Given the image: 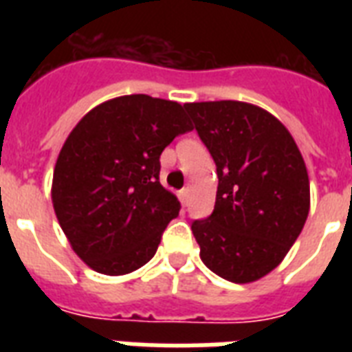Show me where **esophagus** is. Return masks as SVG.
Listing matches in <instances>:
<instances>
[{"label": "esophagus", "mask_w": 352, "mask_h": 352, "mask_svg": "<svg viewBox=\"0 0 352 352\" xmlns=\"http://www.w3.org/2000/svg\"><path fill=\"white\" fill-rule=\"evenodd\" d=\"M179 199H181L182 206H186L188 204V188H182L181 192H179Z\"/></svg>", "instance_id": "obj_1"}]
</instances>
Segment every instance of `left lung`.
Wrapping results in <instances>:
<instances>
[{
    "label": "left lung",
    "instance_id": "left-lung-1",
    "mask_svg": "<svg viewBox=\"0 0 352 352\" xmlns=\"http://www.w3.org/2000/svg\"><path fill=\"white\" fill-rule=\"evenodd\" d=\"M217 168L210 217L192 223L206 267L232 283H250L283 261L303 230L311 188L289 129L246 102L184 104Z\"/></svg>",
    "mask_w": 352,
    "mask_h": 352
}]
</instances>
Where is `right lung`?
Returning a JSON list of instances; mask_svg holds the SVG:
<instances>
[{"label":"right lung","instance_id":"right-lung-1","mask_svg":"<svg viewBox=\"0 0 352 352\" xmlns=\"http://www.w3.org/2000/svg\"><path fill=\"white\" fill-rule=\"evenodd\" d=\"M184 106L126 95L91 109L69 133L52 175V206L93 270L124 276L155 256L181 203L159 181L160 153L192 131Z\"/></svg>","mask_w":352,"mask_h":352}]
</instances>
